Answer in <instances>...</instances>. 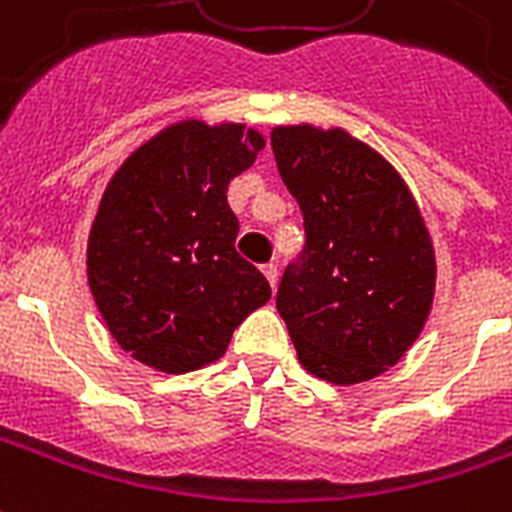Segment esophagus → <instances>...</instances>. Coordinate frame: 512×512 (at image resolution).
<instances>
[{"label":"esophagus","instance_id":"1","mask_svg":"<svg viewBox=\"0 0 512 512\" xmlns=\"http://www.w3.org/2000/svg\"><path fill=\"white\" fill-rule=\"evenodd\" d=\"M263 276L268 279V285L276 290V276H279V268H276L274 263H266V266H263Z\"/></svg>","mask_w":512,"mask_h":512}]
</instances>
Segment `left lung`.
Here are the masks:
<instances>
[{
  "instance_id": "left-lung-1",
  "label": "left lung",
  "mask_w": 512,
  "mask_h": 512,
  "mask_svg": "<svg viewBox=\"0 0 512 512\" xmlns=\"http://www.w3.org/2000/svg\"><path fill=\"white\" fill-rule=\"evenodd\" d=\"M271 149L304 214V255L276 295L298 361L333 385L374 380L429 320V227L399 170L342 127H274Z\"/></svg>"
}]
</instances>
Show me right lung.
Instances as JSON below:
<instances>
[{"mask_svg": "<svg viewBox=\"0 0 512 512\" xmlns=\"http://www.w3.org/2000/svg\"><path fill=\"white\" fill-rule=\"evenodd\" d=\"M266 138L246 124L184 119L121 162L86 244V276L111 336L165 374L203 369L268 304L266 276L236 252L227 184Z\"/></svg>", "mask_w": 512, "mask_h": 512, "instance_id": "right-lung-1", "label": "right lung"}]
</instances>
